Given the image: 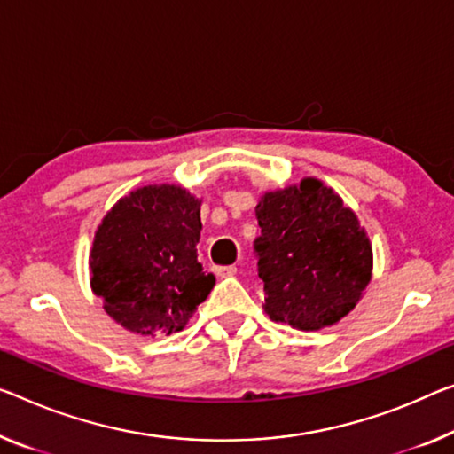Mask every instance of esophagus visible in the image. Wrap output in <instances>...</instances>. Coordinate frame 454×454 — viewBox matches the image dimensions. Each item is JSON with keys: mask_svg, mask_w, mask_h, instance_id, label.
<instances>
[{"mask_svg": "<svg viewBox=\"0 0 454 454\" xmlns=\"http://www.w3.org/2000/svg\"><path fill=\"white\" fill-rule=\"evenodd\" d=\"M215 274L221 278H229V276L237 274V268L235 266H215Z\"/></svg>", "mask_w": 454, "mask_h": 454, "instance_id": "34e87169", "label": "esophagus"}]
</instances>
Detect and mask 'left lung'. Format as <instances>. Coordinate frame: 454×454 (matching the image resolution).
<instances>
[{
	"label": "left lung",
	"instance_id": "1",
	"mask_svg": "<svg viewBox=\"0 0 454 454\" xmlns=\"http://www.w3.org/2000/svg\"><path fill=\"white\" fill-rule=\"evenodd\" d=\"M255 239L263 310L298 331H320L351 312L372 280L365 227L323 180L306 176L262 194Z\"/></svg>",
	"mask_w": 454,
	"mask_h": 454
}]
</instances>
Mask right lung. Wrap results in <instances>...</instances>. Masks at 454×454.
Returning a JSON list of instances; mask_svg holds the SVG:
<instances>
[{
  "mask_svg": "<svg viewBox=\"0 0 454 454\" xmlns=\"http://www.w3.org/2000/svg\"><path fill=\"white\" fill-rule=\"evenodd\" d=\"M200 203L180 184H148L109 208L89 254L90 290L107 315L142 337L183 331L215 276L197 260Z\"/></svg>",
  "mask_w": 454,
  "mask_h": 454,
  "instance_id": "obj_1",
  "label": "right lung"
}]
</instances>
